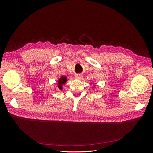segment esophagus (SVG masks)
I'll use <instances>...</instances> for the list:
<instances>
[{
	"label": "esophagus",
	"instance_id": "esophagus-1",
	"mask_svg": "<svg viewBox=\"0 0 153 153\" xmlns=\"http://www.w3.org/2000/svg\"><path fill=\"white\" fill-rule=\"evenodd\" d=\"M83 78V76L82 75H80V74H78V75H76L75 76V78L76 79H78V80H80L82 79V78Z\"/></svg>",
	"mask_w": 153,
	"mask_h": 153
}]
</instances>
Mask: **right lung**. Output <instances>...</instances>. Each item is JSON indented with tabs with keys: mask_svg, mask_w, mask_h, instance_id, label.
Here are the masks:
<instances>
[{
	"mask_svg": "<svg viewBox=\"0 0 153 153\" xmlns=\"http://www.w3.org/2000/svg\"><path fill=\"white\" fill-rule=\"evenodd\" d=\"M67 82V77L66 76H61L58 80V87L59 89H62V85L65 84Z\"/></svg>",
	"mask_w": 153,
	"mask_h": 153,
	"instance_id": "obj_1",
	"label": "right lung"
}]
</instances>
